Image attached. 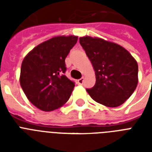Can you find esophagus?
Here are the masks:
<instances>
[{
	"instance_id": "esophagus-1",
	"label": "esophagus",
	"mask_w": 152,
	"mask_h": 152,
	"mask_svg": "<svg viewBox=\"0 0 152 152\" xmlns=\"http://www.w3.org/2000/svg\"><path fill=\"white\" fill-rule=\"evenodd\" d=\"M83 80H84V78H83V77H82V78H80V80H78V83H79V84H83Z\"/></svg>"
}]
</instances>
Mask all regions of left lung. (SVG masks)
<instances>
[{"instance_id": "obj_1", "label": "left lung", "mask_w": 152, "mask_h": 152, "mask_svg": "<svg viewBox=\"0 0 152 152\" xmlns=\"http://www.w3.org/2000/svg\"><path fill=\"white\" fill-rule=\"evenodd\" d=\"M95 72V86L87 91L95 102L108 107L123 104L138 83V64L134 57L118 44L99 38L80 37Z\"/></svg>"}]
</instances>
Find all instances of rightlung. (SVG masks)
Returning <instances> with one entry per match:
<instances>
[{"label": "right lung", "instance_id": "add662e5", "mask_svg": "<svg viewBox=\"0 0 152 152\" xmlns=\"http://www.w3.org/2000/svg\"><path fill=\"white\" fill-rule=\"evenodd\" d=\"M77 39L74 35L53 37L34 47L23 61L20 85L39 110H54L71 96L75 83L64 75V61Z\"/></svg>", "mask_w": 152, "mask_h": 152}]
</instances>
